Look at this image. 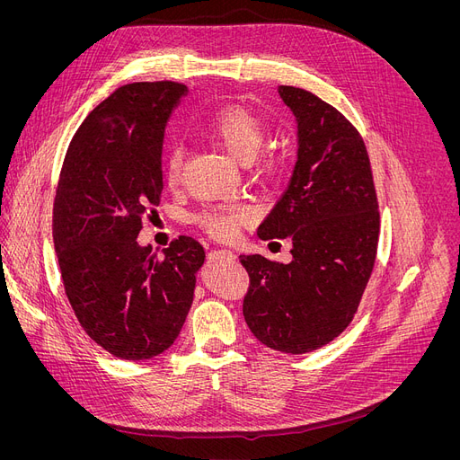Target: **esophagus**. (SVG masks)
Instances as JSON below:
<instances>
[{
  "instance_id": "34e87169",
  "label": "esophagus",
  "mask_w": 460,
  "mask_h": 460,
  "mask_svg": "<svg viewBox=\"0 0 460 460\" xmlns=\"http://www.w3.org/2000/svg\"><path fill=\"white\" fill-rule=\"evenodd\" d=\"M210 257H212V259H231V261L236 259L231 250H216V252L210 253Z\"/></svg>"
}]
</instances>
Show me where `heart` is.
Returning <instances> with one entry per match:
<instances>
[{
    "label": "heart",
    "mask_w": 460,
    "mask_h": 460,
    "mask_svg": "<svg viewBox=\"0 0 460 460\" xmlns=\"http://www.w3.org/2000/svg\"><path fill=\"white\" fill-rule=\"evenodd\" d=\"M203 132L240 164H250L253 173L262 179L278 177L281 164L274 155H259L264 141V127L261 119L244 108H226L214 113ZM184 153L181 147H172L164 158V179L167 186L175 188L182 179ZM255 210L246 203L217 205L198 214L199 227L217 240H231L240 226L252 222Z\"/></svg>",
    "instance_id": "heart-1"
}]
</instances>
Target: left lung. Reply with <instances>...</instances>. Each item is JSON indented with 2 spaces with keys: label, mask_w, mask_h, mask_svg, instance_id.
Instances as JSON below:
<instances>
[{
  "label": "left lung",
  "mask_w": 460,
  "mask_h": 460,
  "mask_svg": "<svg viewBox=\"0 0 460 460\" xmlns=\"http://www.w3.org/2000/svg\"><path fill=\"white\" fill-rule=\"evenodd\" d=\"M278 93L296 117L298 160L257 234L291 238L293 261L240 255L250 276L243 313L262 345L304 354L352 323L375 267L380 214L366 143L350 120L305 89Z\"/></svg>",
  "instance_id": "8db88e82"
}]
</instances>
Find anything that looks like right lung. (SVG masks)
Wrapping results in <instances>:
<instances>
[{
	"mask_svg": "<svg viewBox=\"0 0 460 460\" xmlns=\"http://www.w3.org/2000/svg\"><path fill=\"white\" fill-rule=\"evenodd\" d=\"M186 91L177 82L115 89L85 117L61 167L52 231L65 293L85 333L120 359L173 345L205 262L190 236L162 257L136 240L160 203L164 132Z\"/></svg>",
	"mask_w": 460,
	"mask_h": 460,
	"instance_id": "1",
	"label": "right lung"
}]
</instances>
